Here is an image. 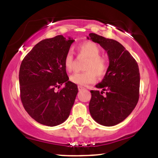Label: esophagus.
<instances>
[{
    "label": "esophagus",
    "mask_w": 158,
    "mask_h": 158,
    "mask_svg": "<svg viewBox=\"0 0 158 158\" xmlns=\"http://www.w3.org/2000/svg\"><path fill=\"white\" fill-rule=\"evenodd\" d=\"M78 89H79V90H81L85 89V88H84V87L81 86V85H79V86H78Z\"/></svg>",
    "instance_id": "1"
}]
</instances>
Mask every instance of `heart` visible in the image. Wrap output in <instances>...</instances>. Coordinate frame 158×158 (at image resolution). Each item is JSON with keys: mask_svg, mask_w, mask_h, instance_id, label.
<instances>
[{"mask_svg": "<svg viewBox=\"0 0 158 158\" xmlns=\"http://www.w3.org/2000/svg\"><path fill=\"white\" fill-rule=\"evenodd\" d=\"M77 50L80 55L88 57L83 73H74L70 76V81L79 85H88L95 82L97 76L102 78L106 76L109 66L108 56L100 54L101 49L99 45L93 41H85L77 46ZM64 68L68 71H71L73 68V54L69 50L64 59Z\"/></svg>", "mask_w": 158, "mask_h": 158, "instance_id": "heart-1", "label": "heart"}]
</instances>
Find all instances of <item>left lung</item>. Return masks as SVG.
Instances as JSON below:
<instances>
[{
	"instance_id": "8db88e82",
	"label": "left lung",
	"mask_w": 158,
	"mask_h": 158,
	"mask_svg": "<svg viewBox=\"0 0 158 158\" xmlns=\"http://www.w3.org/2000/svg\"><path fill=\"white\" fill-rule=\"evenodd\" d=\"M87 39L99 44L109 59L106 76L96 85V88H102V90H90V114L92 118L102 126H115L131 113L138 102V64L118 41L95 33H90Z\"/></svg>"
}]
</instances>
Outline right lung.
Masks as SVG:
<instances>
[{
  "label": "right lung",
  "mask_w": 158,
  "mask_h": 158,
  "mask_svg": "<svg viewBox=\"0 0 158 158\" xmlns=\"http://www.w3.org/2000/svg\"><path fill=\"white\" fill-rule=\"evenodd\" d=\"M74 41L63 35L42 40L23 59L19 70L21 99L36 122L48 126L64 123L70 115L78 93L69 81L64 65L65 54ZM63 84L65 87L55 90Z\"/></svg>",
  "instance_id": "right-lung-1"
}]
</instances>
